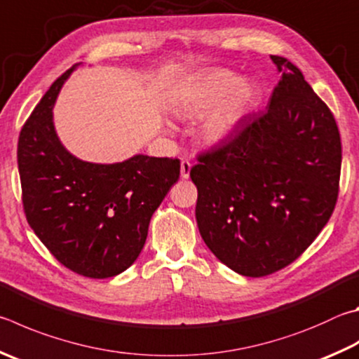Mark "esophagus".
Here are the masks:
<instances>
[{
  "label": "esophagus",
  "instance_id": "34e87169",
  "mask_svg": "<svg viewBox=\"0 0 359 359\" xmlns=\"http://www.w3.org/2000/svg\"><path fill=\"white\" fill-rule=\"evenodd\" d=\"M191 166H193L191 161L182 160V163H180V177H182V179H188V177H190Z\"/></svg>",
  "mask_w": 359,
  "mask_h": 359
}]
</instances>
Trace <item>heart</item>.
Listing matches in <instances>:
<instances>
[{
  "mask_svg": "<svg viewBox=\"0 0 359 359\" xmlns=\"http://www.w3.org/2000/svg\"><path fill=\"white\" fill-rule=\"evenodd\" d=\"M256 97V88L231 69H212L185 83L174 95L172 107L180 116L205 114L201 135L217 144L236 132Z\"/></svg>",
  "mask_w": 359,
  "mask_h": 359,
  "instance_id": "b5f03b06",
  "label": "heart"
}]
</instances>
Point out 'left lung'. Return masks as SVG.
I'll use <instances>...</instances> for the list:
<instances>
[{"mask_svg":"<svg viewBox=\"0 0 359 359\" xmlns=\"http://www.w3.org/2000/svg\"><path fill=\"white\" fill-rule=\"evenodd\" d=\"M281 78L262 114L198 157L196 221L217 259L260 278L304 252L328 223L342 147L334 116L297 66L270 56Z\"/></svg>","mask_w":359,"mask_h":359,"instance_id":"left-lung-1","label":"left lung"}]
</instances>
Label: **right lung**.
<instances>
[{"label":"right lung","mask_w":359,"mask_h":359,"mask_svg":"<svg viewBox=\"0 0 359 359\" xmlns=\"http://www.w3.org/2000/svg\"><path fill=\"white\" fill-rule=\"evenodd\" d=\"M75 64L51 84L17 149L26 219L48 251L78 275H119L138 259L154 212L179 180L177 158L133 155L122 163L76 158L57 138L53 107Z\"/></svg>","instance_id":"add662e5"}]
</instances>
